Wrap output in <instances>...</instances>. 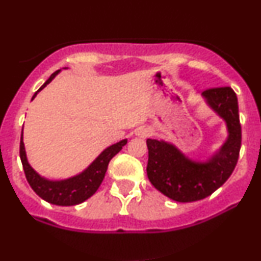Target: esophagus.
Returning <instances> with one entry per match:
<instances>
[{"label": "esophagus", "instance_id": "obj_1", "mask_svg": "<svg viewBox=\"0 0 261 261\" xmlns=\"http://www.w3.org/2000/svg\"><path fill=\"white\" fill-rule=\"evenodd\" d=\"M136 135L139 137H142V139H146V137L149 135V130L146 127H140L136 130Z\"/></svg>", "mask_w": 261, "mask_h": 261}]
</instances>
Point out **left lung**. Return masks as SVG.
Masks as SVG:
<instances>
[{"label":"left lung","mask_w":261,"mask_h":261,"mask_svg":"<svg viewBox=\"0 0 261 261\" xmlns=\"http://www.w3.org/2000/svg\"><path fill=\"white\" fill-rule=\"evenodd\" d=\"M208 107L223 119L228 137L207 161H193L166 141L147 140V176L151 184L169 199L193 202L211 195L229 178L238 162L242 145L238 100L230 87L202 92Z\"/></svg>","instance_id":"left-lung-1"}]
</instances>
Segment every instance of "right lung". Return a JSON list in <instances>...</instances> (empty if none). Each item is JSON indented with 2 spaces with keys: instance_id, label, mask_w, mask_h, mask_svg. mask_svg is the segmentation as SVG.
Segmentation results:
<instances>
[{
  "instance_id": "right-lung-1",
  "label": "right lung",
  "mask_w": 261,
  "mask_h": 261,
  "mask_svg": "<svg viewBox=\"0 0 261 261\" xmlns=\"http://www.w3.org/2000/svg\"><path fill=\"white\" fill-rule=\"evenodd\" d=\"M60 72L56 71L49 80L44 83L40 88L33 95L32 100L37 97V94L46 85H49L51 81L55 79V76ZM127 143V140H121L119 142L114 143V145L109 146V147L104 149L101 153L95 158L94 161L89 164L88 168H86L80 174L71 176L68 179H64V180H49V179L44 178V176L39 175L34 169L32 168L31 164L28 163L25 154L24 142H23V130H22V137H20V146H19V155L20 161H22L23 169H24V174L27 180H28L29 185H31L33 190L37 193L41 199L45 201L53 203V205L59 206H73L79 205V203L86 201L89 199L98 188L100 187L101 181H103L104 176H106V172L108 169V164L112 158L116 153L121 151Z\"/></svg>"
}]
</instances>
